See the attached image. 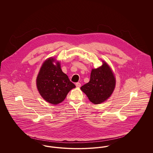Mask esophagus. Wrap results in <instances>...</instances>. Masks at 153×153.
<instances>
[{"mask_svg":"<svg viewBox=\"0 0 153 153\" xmlns=\"http://www.w3.org/2000/svg\"><path fill=\"white\" fill-rule=\"evenodd\" d=\"M76 86L77 88H80L81 87V84L80 82H76Z\"/></svg>","mask_w":153,"mask_h":153,"instance_id":"esophagus-1","label":"esophagus"}]
</instances>
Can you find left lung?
<instances>
[{
    "instance_id": "obj_1",
    "label": "left lung",
    "mask_w": 153,
    "mask_h": 153,
    "mask_svg": "<svg viewBox=\"0 0 153 153\" xmlns=\"http://www.w3.org/2000/svg\"><path fill=\"white\" fill-rule=\"evenodd\" d=\"M115 78L105 62L97 69H93L90 81L81 87L89 100L95 104L104 102L112 94L115 87Z\"/></svg>"
}]
</instances>
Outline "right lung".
<instances>
[{"instance_id": "1", "label": "right lung", "mask_w": 153, "mask_h": 153, "mask_svg": "<svg viewBox=\"0 0 153 153\" xmlns=\"http://www.w3.org/2000/svg\"><path fill=\"white\" fill-rule=\"evenodd\" d=\"M54 61L49 58L44 62L36 78V87L46 101L56 105L63 102L76 85L62 71L59 62L53 64Z\"/></svg>"}]
</instances>
